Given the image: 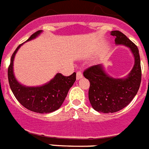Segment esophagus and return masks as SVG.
I'll return each mask as SVG.
<instances>
[{
    "label": "esophagus",
    "mask_w": 149,
    "mask_h": 149,
    "mask_svg": "<svg viewBox=\"0 0 149 149\" xmlns=\"http://www.w3.org/2000/svg\"><path fill=\"white\" fill-rule=\"evenodd\" d=\"M83 77V74L82 73H81V72H80V71H78V72H77V75H76V79L77 80H80V79H81Z\"/></svg>",
    "instance_id": "34e87169"
}]
</instances>
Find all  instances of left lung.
Segmentation results:
<instances>
[{
    "instance_id": "8db88e82",
    "label": "left lung",
    "mask_w": 149,
    "mask_h": 149,
    "mask_svg": "<svg viewBox=\"0 0 149 149\" xmlns=\"http://www.w3.org/2000/svg\"><path fill=\"white\" fill-rule=\"evenodd\" d=\"M116 45H124L132 53L134 64L131 72L122 78L112 77L103 64L93 65L84 72L90 83L89 100L93 108L104 113H115L129 104L139 90L141 83V66L139 50L125 34L111 31Z\"/></svg>"
}]
</instances>
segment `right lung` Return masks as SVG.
I'll list each match as a JSON object with an SVG mask.
<instances>
[{
	"instance_id": "obj_1",
	"label": "right lung",
	"mask_w": 149,
	"mask_h": 149,
	"mask_svg": "<svg viewBox=\"0 0 149 149\" xmlns=\"http://www.w3.org/2000/svg\"><path fill=\"white\" fill-rule=\"evenodd\" d=\"M42 30L33 34L25 42L37 38ZM24 43L18 46L12 55L8 68V80L10 89L19 103L29 110L38 113H48L58 110L76 81V73L68 77L57 73L51 81L41 86H28L21 84L16 79L13 70V62L17 51Z\"/></svg>"
}]
</instances>
